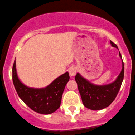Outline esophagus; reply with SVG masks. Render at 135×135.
Segmentation results:
<instances>
[{
    "instance_id": "esophagus-1",
    "label": "esophagus",
    "mask_w": 135,
    "mask_h": 135,
    "mask_svg": "<svg viewBox=\"0 0 135 135\" xmlns=\"http://www.w3.org/2000/svg\"><path fill=\"white\" fill-rule=\"evenodd\" d=\"M69 75H70V76H75L76 73V69L75 67H70L69 69Z\"/></svg>"
}]
</instances>
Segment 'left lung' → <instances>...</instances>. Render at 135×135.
<instances>
[{
	"label": "left lung",
	"mask_w": 135,
	"mask_h": 135,
	"mask_svg": "<svg viewBox=\"0 0 135 135\" xmlns=\"http://www.w3.org/2000/svg\"><path fill=\"white\" fill-rule=\"evenodd\" d=\"M113 46L117 47V45L110 41ZM119 56L121 57L120 52ZM124 63L123 61V69L116 80L109 85L99 86L89 83L82 77L79 73L75 76V80L78 85V89L81 97L83 104L86 108L91 110H101L107 107L115 99L121 86L124 79Z\"/></svg>",
	"instance_id": "1"
}]
</instances>
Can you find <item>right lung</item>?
<instances>
[{
	"instance_id": "add662e5",
	"label": "right lung",
	"mask_w": 135,
	"mask_h": 135,
	"mask_svg": "<svg viewBox=\"0 0 135 135\" xmlns=\"http://www.w3.org/2000/svg\"><path fill=\"white\" fill-rule=\"evenodd\" d=\"M69 79L66 72L45 89L29 88L18 79L15 60L12 66V81L16 93L28 107L40 114H51L60 107L62 93Z\"/></svg>"
}]
</instances>
